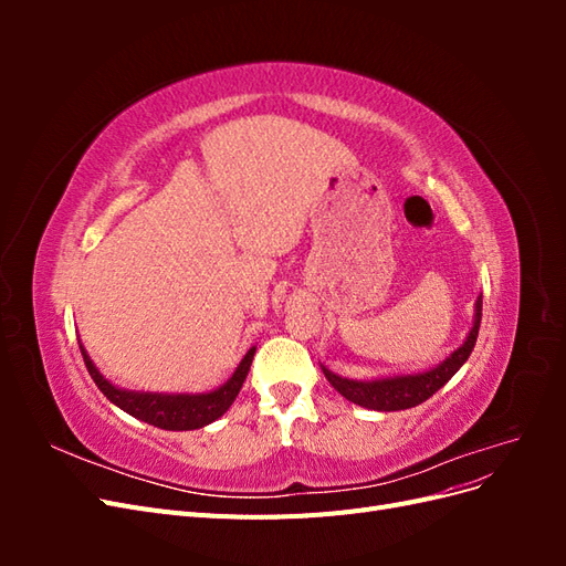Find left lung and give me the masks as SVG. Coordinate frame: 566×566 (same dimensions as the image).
<instances>
[{"mask_svg": "<svg viewBox=\"0 0 566 566\" xmlns=\"http://www.w3.org/2000/svg\"><path fill=\"white\" fill-rule=\"evenodd\" d=\"M479 323H482V297H476L474 304V321L472 328L465 337V342L439 366L422 370V373H406V375H389V378H375V380H349L342 378V375L328 370L325 366L323 375L328 378V382L342 394V397L349 399L356 406H364L368 410H406L413 408L422 401L432 397L434 391H439L443 385H447L453 375L460 370V366L468 361L474 342L479 335Z\"/></svg>", "mask_w": 566, "mask_h": 566, "instance_id": "obj_1", "label": "left lung"}]
</instances>
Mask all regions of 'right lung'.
<instances>
[{"mask_svg":"<svg viewBox=\"0 0 566 566\" xmlns=\"http://www.w3.org/2000/svg\"><path fill=\"white\" fill-rule=\"evenodd\" d=\"M252 347L243 361L238 364L231 378L212 389V391H202V394H158V391H132L113 385L106 380L104 375L98 373L94 361L90 358L87 349L82 347L80 342V352L84 364H87V370L92 375V380L96 387L106 394V399L115 403L117 408H123L125 413H129L136 420H144L153 427H160V430H172V432H184V430H200V427L214 422L229 410V406L235 401L238 391H241L248 370L254 356Z\"/></svg>","mask_w":566,"mask_h":566,"instance_id":"right-lung-1","label":"right lung"}]
</instances>
